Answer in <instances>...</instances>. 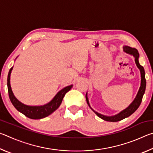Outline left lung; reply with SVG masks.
<instances>
[{"instance_id":"8db88e82","label":"left lung","mask_w":153,"mask_h":153,"mask_svg":"<svg viewBox=\"0 0 153 153\" xmlns=\"http://www.w3.org/2000/svg\"><path fill=\"white\" fill-rule=\"evenodd\" d=\"M123 51H125L126 53L130 54V55H133L134 57H135V62L136 63V65L138 67L140 70L141 84H140V89L138 90V94H137L136 97L135 98V99L134 100V101L131 102V104L129 105L128 108H126L125 110L121 111V113L117 114V115H116L115 116H111V117H108V116L103 115H101V114L96 112V111H94L92 108V110L94 111L96 114H97L98 117L102 119L103 120H105L107 121H111V122H116V121L122 120L123 119L130 116L131 114L135 112V111L138 109L140 105L141 104L142 97H143V95L145 92V89H146V79H145V71H144V67L142 65H140L139 63V61H138L139 53H138V50L136 48L129 47V46H123ZM86 98L88 105V106L90 107L88 99V97H87V94H86Z\"/></svg>"}]
</instances>
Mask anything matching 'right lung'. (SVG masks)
Instances as JSON below:
<instances>
[{
    "label": "right lung",
    "mask_w": 153,
    "mask_h": 153,
    "mask_svg": "<svg viewBox=\"0 0 153 153\" xmlns=\"http://www.w3.org/2000/svg\"><path fill=\"white\" fill-rule=\"evenodd\" d=\"M13 69V67L10 69L9 71L8 77H7V87H8L9 97L13 105L14 106L16 109L19 111L28 118L33 119V120H40V119L45 118L51 115L55 110L57 109L59 106L61 104L63 98L65 97L66 93L69 91L73 86V85L67 86L59 91L56 95L51 101L44 106H36V107H32V106H27L19 102L13 95L12 92L11 85H10V76Z\"/></svg>",
    "instance_id": "obj_1"
}]
</instances>
